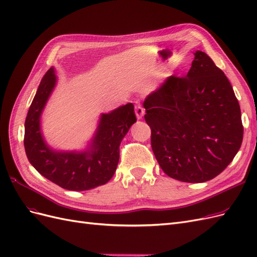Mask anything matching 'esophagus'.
I'll list each match as a JSON object with an SVG mask.
<instances>
[{"instance_id": "34e87169", "label": "esophagus", "mask_w": 257, "mask_h": 257, "mask_svg": "<svg viewBox=\"0 0 257 257\" xmlns=\"http://www.w3.org/2000/svg\"><path fill=\"white\" fill-rule=\"evenodd\" d=\"M135 113H136V116H137L138 120L142 119L144 113H145V109L139 104H136L135 105Z\"/></svg>"}]
</instances>
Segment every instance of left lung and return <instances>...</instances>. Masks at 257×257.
Segmentation results:
<instances>
[{
	"label": "left lung",
	"mask_w": 257,
	"mask_h": 257,
	"mask_svg": "<svg viewBox=\"0 0 257 257\" xmlns=\"http://www.w3.org/2000/svg\"><path fill=\"white\" fill-rule=\"evenodd\" d=\"M185 77L170 76L144 102L155 159L167 176L199 183L220 175L243 138L238 99L227 77L197 50Z\"/></svg>",
	"instance_id": "8db88e82"
}]
</instances>
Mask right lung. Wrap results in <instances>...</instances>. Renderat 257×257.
Listing matches in <instances>:
<instances>
[{
  "instance_id": "1",
  "label": "right lung",
  "mask_w": 257,
  "mask_h": 257,
  "mask_svg": "<svg viewBox=\"0 0 257 257\" xmlns=\"http://www.w3.org/2000/svg\"><path fill=\"white\" fill-rule=\"evenodd\" d=\"M51 67L38 85L25 123V149L29 162L45 178L69 191H87L107 183L119 163V147L136 122L134 105L128 103L102 113L94 137L82 152L52 150L41 132V115L56 85Z\"/></svg>"
}]
</instances>
